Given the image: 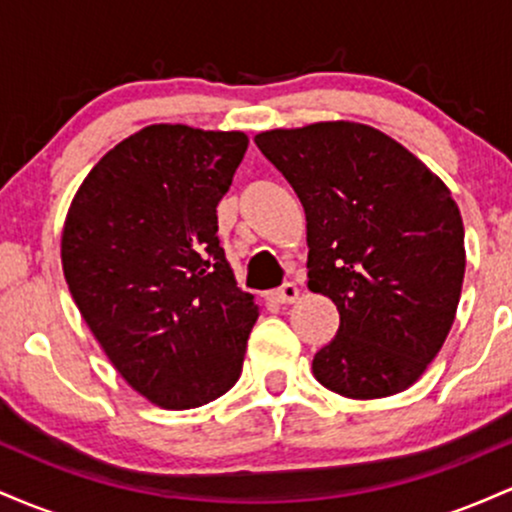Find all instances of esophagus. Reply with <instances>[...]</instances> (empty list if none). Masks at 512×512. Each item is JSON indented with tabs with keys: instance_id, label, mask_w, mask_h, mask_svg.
I'll use <instances>...</instances> for the list:
<instances>
[{
	"instance_id": "34e87169",
	"label": "esophagus",
	"mask_w": 512,
	"mask_h": 512,
	"mask_svg": "<svg viewBox=\"0 0 512 512\" xmlns=\"http://www.w3.org/2000/svg\"><path fill=\"white\" fill-rule=\"evenodd\" d=\"M272 298L276 303H281V305H289V303H293L298 298V286L293 284V281H286L284 286H281V289H276L274 293H272Z\"/></svg>"
}]
</instances>
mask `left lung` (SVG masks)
Returning a JSON list of instances; mask_svg holds the SVG:
<instances>
[{
	"instance_id": "8db88e82",
	"label": "left lung",
	"mask_w": 512,
	"mask_h": 512,
	"mask_svg": "<svg viewBox=\"0 0 512 512\" xmlns=\"http://www.w3.org/2000/svg\"><path fill=\"white\" fill-rule=\"evenodd\" d=\"M257 149L289 180L308 221V289L339 330L313 358L317 383L378 399L421 378L448 337L464 279L455 199L402 144L358 122L272 129Z\"/></svg>"
}]
</instances>
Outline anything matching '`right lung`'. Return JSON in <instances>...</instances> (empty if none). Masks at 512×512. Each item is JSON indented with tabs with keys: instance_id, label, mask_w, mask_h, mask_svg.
Returning <instances> with one entry per match:
<instances>
[{
	"instance_id": "add662e5",
	"label": "right lung",
	"mask_w": 512,
	"mask_h": 512,
	"mask_svg": "<svg viewBox=\"0 0 512 512\" xmlns=\"http://www.w3.org/2000/svg\"><path fill=\"white\" fill-rule=\"evenodd\" d=\"M243 132L151 125L81 182L62 231V269L117 373L163 409L202 407L240 378L260 308L240 291L219 207Z\"/></svg>"
}]
</instances>
